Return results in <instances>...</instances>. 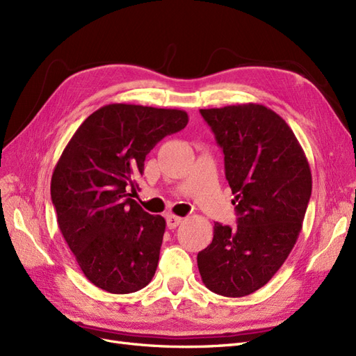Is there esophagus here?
<instances>
[{
	"mask_svg": "<svg viewBox=\"0 0 356 356\" xmlns=\"http://www.w3.org/2000/svg\"><path fill=\"white\" fill-rule=\"evenodd\" d=\"M182 218H179V216H175V215H168L166 216V225H168V228L169 229H174V228H177L181 222H182Z\"/></svg>",
	"mask_w": 356,
	"mask_h": 356,
	"instance_id": "esophagus-1",
	"label": "esophagus"
}]
</instances>
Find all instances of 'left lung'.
Here are the masks:
<instances>
[{
	"instance_id": "1",
	"label": "left lung",
	"mask_w": 356,
	"mask_h": 356,
	"mask_svg": "<svg viewBox=\"0 0 356 356\" xmlns=\"http://www.w3.org/2000/svg\"><path fill=\"white\" fill-rule=\"evenodd\" d=\"M224 152L237 228L215 224L197 254L204 286L227 298L264 287L295 248L312 191L311 168L286 120L262 104L200 108Z\"/></svg>"
}]
</instances>
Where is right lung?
Masks as SVG:
<instances>
[{
    "instance_id": "right-lung-1",
    "label": "right lung",
    "mask_w": 356,
    "mask_h": 356,
    "mask_svg": "<svg viewBox=\"0 0 356 356\" xmlns=\"http://www.w3.org/2000/svg\"><path fill=\"white\" fill-rule=\"evenodd\" d=\"M187 124L178 108L107 104L82 122L61 153L51 177L57 224L94 286L127 295L152 281L166 220L131 197L145 156Z\"/></svg>"
}]
</instances>
